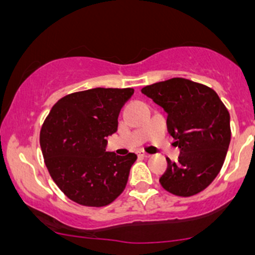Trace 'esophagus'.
Wrapping results in <instances>:
<instances>
[{"label": "esophagus", "instance_id": "34e87169", "mask_svg": "<svg viewBox=\"0 0 255 255\" xmlns=\"http://www.w3.org/2000/svg\"><path fill=\"white\" fill-rule=\"evenodd\" d=\"M137 154H138V157H142V158H148V157H151V154H148L147 152H143V151H138L137 152Z\"/></svg>", "mask_w": 255, "mask_h": 255}]
</instances>
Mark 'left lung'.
I'll list each match as a JSON object with an SVG mask.
<instances>
[{
  "instance_id": "8db88e82",
  "label": "left lung",
  "mask_w": 255,
  "mask_h": 255,
  "mask_svg": "<svg viewBox=\"0 0 255 255\" xmlns=\"http://www.w3.org/2000/svg\"><path fill=\"white\" fill-rule=\"evenodd\" d=\"M144 95L167 113V130L180 148L177 162L167 158L160 184L176 196L205 190L220 172L230 137V116L211 88L172 78L142 88Z\"/></svg>"
}]
</instances>
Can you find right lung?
Segmentation results:
<instances>
[{"instance_id":"add662e5","label":"right lung","mask_w":255,"mask_h":255,"mask_svg":"<svg viewBox=\"0 0 255 255\" xmlns=\"http://www.w3.org/2000/svg\"><path fill=\"white\" fill-rule=\"evenodd\" d=\"M132 88H94L59 99L40 130L45 165L59 189L84 206L109 205L128 181L137 156L107 152L106 137L117 132L118 116Z\"/></svg>"}]
</instances>
